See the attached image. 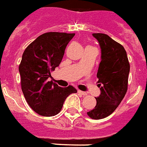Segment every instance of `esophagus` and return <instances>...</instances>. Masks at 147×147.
Returning <instances> with one entry per match:
<instances>
[{
    "mask_svg": "<svg viewBox=\"0 0 147 147\" xmlns=\"http://www.w3.org/2000/svg\"><path fill=\"white\" fill-rule=\"evenodd\" d=\"M77 92H78V93L79 94L82 95V96H86V95H87V93H86V92H83V91H81V90H78Z\"/></svg>",
    "mask_w": 147,
    "mask_h": 147,
    "instance_id": "esophagus-1",
    "label": "esophagus"
}]
</instances>
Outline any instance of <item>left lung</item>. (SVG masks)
<instances>
[{
  "label": "left lung",
  "mask_w": 147,
  "mask_h": 147,
  "mask_svg": "<svg viewBox=\"0 0 147 147\" xmlns=\"http://www.w3.org/2000/svg\"><path fill=\"white\" fill-rule=\"evenodd\" d=\"M101 49V62L97 77L100 95L96 105L87 115L92 119H102L113 113L127 90L130 64L125 49L108 35L93 33Z\"/></svg>",
  "instance_id": "obj_1"
}]
</instances>
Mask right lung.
<instances>
[{"label": "right lung", "mask_w": 147, "mask_h": 147, "mask_svg": "<svg viewBox=\"0 0 147 147\" xmlns=\"http://www.w3.org/2000/svg\"><path fill=\"white\" fill-rule=\"evenodd\" d=\"M74 36V33L46 32L23 52L19 66L22 91L29 106L40 115H56L67 97L77 92L72 86L63 88L49 80L51 72L59 66L67 45Z\"/></svg>", "instance_id": "obj_1"}]
</instances>
